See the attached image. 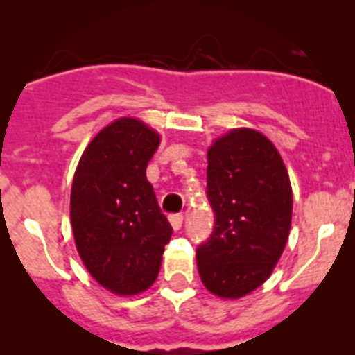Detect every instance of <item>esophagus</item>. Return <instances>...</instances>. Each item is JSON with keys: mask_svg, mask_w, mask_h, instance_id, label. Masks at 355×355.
Wrapping results in <instances>:
<instances>
[{"mask_svg": "<svg viewBox=\"0 0 355 355\" xmlns=\"http://www.w3.org/2000/svg\"><path fill=\"white\" fill-rule=\"evenodd\" d=\"M168 222H171L172 229L180 230L183 227V214H172V216H168Z\"/></svg>", "mask_w": 355, "mask_h": 355, "instance_id": "34e87169", "label": "esophagus"}]
</instances>
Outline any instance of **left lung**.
<instances>
[{
	"mask_svg": "<svg viewBox=\"0 0 355 355\" xmlns=\"http://www.w3.org/2000/svg\"><path fill=\"white\" fill-rule=\"evenodd\" d=\"M214 230L197 250L204 287L222 299L248 295L272 275L292 223V187L264 133L234 128L207 149Z\"/></svg>",
	"mask_w": 355,
	"mask_h": 355,
	"instance_id": "1",
	"label": "left lung"
}]
</instances>
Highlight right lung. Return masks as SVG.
Returning <instances> with one entry per match:
<instances>
[{"instance_id": "1", "label": "right lung", "mask_w": 355, "mask_h": 355, "mask_svg": "<svg viewBox=\"0 0 355 355\" xmlns=\"http://www.w3.org/2000/svg\"><path fill=\"white\" fill-rule=\"evenodd\" d=\"M160 141L141 119H114L91 139L73 174L77 252L89 275L116 295H137L155 284L172 236L146 178Z\"/></svg>"}]
</instances>
